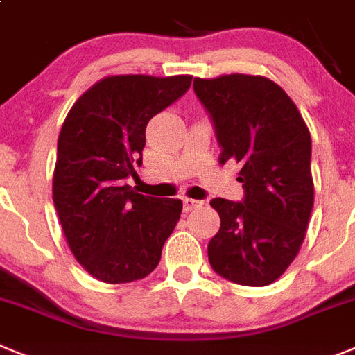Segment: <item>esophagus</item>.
I'll list each match as a JSON object with an SVG mask.
<instances>
[{
  "instance_id": "1",
  "label": "esophagus",
  "mask_w": 355,
  "mask_h": 355,
  "mask_svg": "<svg viewBox=\"0 0 355 355\" xmlns=\"http://www.w3.org/2000/svg\"><path fill=\"white\" fill-rule=\"evenodd\" d=\"M182 204H184V211H186V213H189V211L196 209V207H200V205H202V202H198V200H193V198H184V200H182Z\"/></svg>"
}]
</instances>
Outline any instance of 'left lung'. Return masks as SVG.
Listing matches in <instances>:
<instances>
[{
    "label": "left lung",
    "mask_w": 355,
    "mask_h": 355,
    "mask_svg": "<svg viewBox=\"0 0 355 355\" xmlns=\"http://www.w3.org/2000/svg\"><path fill=\"white\" fill-rule=\"evenodd\" d=\"M209 112L222 153L240 166L242 202L213 198L218 233L209 263L229 282L263 287L300 252L314 205L311 133L293 99L261 76L231 73L193 81Z\"/></svg>",
    "instance_id": "8db88e82"
}]
</instances>
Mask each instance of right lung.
<instances>
[{
	"mask_svg": "<svg viewBox=\"0 0 355 355\" xmlns=\"http://www.w3.org/2000/svg\"><path fill=\"white\" fill-rule=\"evenodd\" d=\"M191 76H110L76 101L62 122L52 196L70 251L104 284H130L159 265L182 202L137 193L146 126L180 99Z\"/></svg>",
	"mask_w": 355,
	"mask_h": 355,
	"instance_id": "1",
	"label": "right lung"
}]
</instances>
